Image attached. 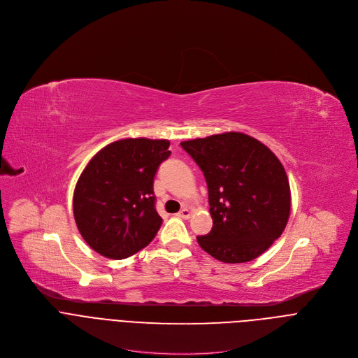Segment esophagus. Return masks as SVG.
I'll return each mask as SVG.
<instances>
[{"label": "esophagus", "mask_w": 358, "mask_h": 358, "mask_svg": "<svg viewBox=\"0 0 358 358\" xmlns=\"http://www.w3.org/2000/svg\"><path fill=\"white\" fill-rule=\"evenodd\" d=\"M177 217H180V218H184V220H188L189 217H191V211L188 210V208H182L178 214H177Z\"/></svg>", "instance_id": "esophagus-1"}]
</instances>
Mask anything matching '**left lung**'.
<instances>
[{
	"label": "left lung",
	"instance_id": "left-lung-1",
	"mask_svg": "<svg viewBox=\"0 0 358 358\" xmlns=\"http://www.w3.org/2000/svg\"><path fill=\"white\" fill-rule=\"evenodd\" d=\"M206 176L213 229L199 246L225 264L262 255L290 215V185L275 152L245 133L227 131L181 141Z\"/></svg>",
	"mask_w": 358,
	"mask_h": 358
}]
</instances>
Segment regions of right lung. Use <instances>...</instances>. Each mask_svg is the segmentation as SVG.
Segmentation results:
<instances>
[{
	"label": "right lung",
	"instance_id": "right-lung-1",
	"mask_svg": "<svg viewBox=\"0 0 358 358\" xmlns=\"http://www.w3.org/2000/svg\"><path fill=\"white\" fill-rule=\"evenodd\" d=\"M169 140H116L97 151L73 192V217L86 243L109 259L145 248L162 227L155 208V180L169 159Z\"/></svg>",
	"mask_w": 358,
	"mask_h": 358
}]
</instances>
